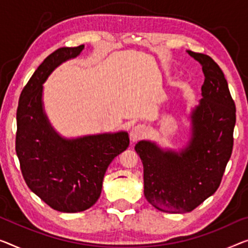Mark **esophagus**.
Segmentation results:
<instances>
[{"label":"esophagus","instance_id":"34e87169","mask_svg":"<svg viewBox=\"0 0 248 248\" xmlns=\"http://www.w3.org/2000/svg\"><path fill=\"white\" fill-rule=\"evenodd\" d=\"M145 135H146V128L141 124H138V125H135V127L131 129L129 137H130L131 142H136L141 139Z\"/></svg>","mask_w":248,"mask_h":248}]
</instances>
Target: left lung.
Masks as SVG:
<instances>
[{"instance_id":"left-lung-1","label":"left lung","mask_w":248,"mask_h":248,"mask_svg":"<svg viewBox=\"0 0 248 248\" xmlns=\"http://www.w3.org/2000/svg\"><path fill=\"white\" fill-rule=\"evenodd\" d=\"M202 66V99L190 109L188 140L178 150L140 140L143 194L160 212H191L219 187L232 150L236 109L221 69L208 55L188 51Z\"/></svg>"}]
</instances>
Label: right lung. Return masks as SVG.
Instances as JSON below:
<instances>
[{"instance_id":"right-lung-1","label":"right lung","mask_w":248,"mask_h":248,"mask_svg":"<svg viewBox=\"0 0 248 248\" xmlns=\"http://www.w3.org/2000/svg\"><path fill=\"white\" fill-rule=\"evenodd\" d=\"M83 49V44L60 47L44 59L22 90L16 112V150L25 183L51 208L62 213H79L93 206L110 162L129 146L124 130L65 138L46 116L44 82Z\"/></svg>"}]
</instances>
